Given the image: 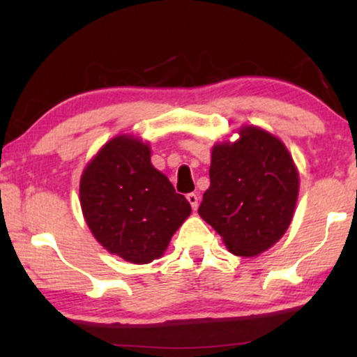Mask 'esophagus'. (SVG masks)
<instances>
[{
    "instance_id": "esophagus-1",
    "label": "esophagus",
    "mask_w": 357,
    "mask_h": 357,
    "mask_svg": "<svg viewBox=\"0 0 357 357\" xmlns=\"http://www.w3.org/2000/svg\"><path fill=\"white\" fill-rule=\"evenodd\" d=\"M187 199H188V203L192 204V208L195 209V211H197V208H198V195L197 193H188L187 195Z\"/></svg>"
}]
</instances>
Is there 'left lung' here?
Wrapping results in <instances>:
<instances>
[{"label": "left lung", "instance_id": "8db88e82", "mask_svg": "<svg viewBox=\"0 0 357 357\" xmlns=\"http://www.w3.org/2000/svg\"><path fill=\"white\" fill-rule=\"evenodd\" d=\"M211 149L209 180L198 214L237 257H257L284 236L294 218L299 172L284 143L260 126Z\"/></svg>", "mask_w": 357, "mask_h": 357}]
</instances>
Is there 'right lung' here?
<instances>
[{
  "mask_svg": "<svg viewBox=\"0 0 357 357\" xmlns=\"http://www.w3.org/2000/svg\"><path fill=\"white\" fill-rule=\"evenodd\" d=\"M79 202L96 241L135 265L162 257L192 213L183 195L151 164L149 143L131 135L107 141L89 160Z\"/></svg>",
  "mask_w": 357,
  "mask_h": 357,
  "instance_id": "1",
  "label": "right lung"
}]
</instances>
